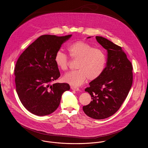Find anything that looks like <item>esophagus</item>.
I'll return each mask as SVG.
<instances>
[{"label":"esophagus","mask_w":148,"mask_h":148,"mask_svg":"<svg viewBox=\"0 0 148 148\" xmlns=\"http://www.w3.org/2000/svg\"><path fill=\"white\" fill-rule=\"evenodd\" d=\"M71 90H74V91H80V89L78 87H74V86H71Z\"/></svg>","instance_id":"1"}]
</instances>
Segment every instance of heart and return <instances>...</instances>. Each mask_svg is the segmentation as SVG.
I'll list each match as a JSON object with an SVG mask.
<instances>
[{
  "mask_svg": "<svg viewBox=\"0 0 148 148\" xmlns=\"http://www.w3.org/2000/svg\"><path fill=\"white\" fill-rule=\"evenodd\" d=\"M66 49L70 57L78 60L76 65L78 70L66 73L64 77L65 82L73 86H79L87 78L93 80L102 74L106 64V56L102 49L80 40L69 45ZM55 62L61 70L68 69V56L61 51L56 53Z\"/></svg>",
  "mask_w": 148,
  "mask_h": 148,
  "instance_id": "obj_1",
  "label": "heart"
}]
</instances>
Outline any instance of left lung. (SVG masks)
Wrapping results in <instances>:
<instances>
[{
    "mask_svg": "<svg viewBox=\"0 0 148 148\" xmlns=\"http://www.w3.org/2000/svg\"><path fill=\"white\" fill-rule=\"evenodd\" d=\"M96 39L107 50L108 61L102 74L85 89L92 100L83 110L92 118L102 119L115 114L125 100L132 84L133 68L121 47L102 36Z\"/></svg>",
    "mask_w": 148,
    "mask_h": 148,
    "instance_id": "left-lung-1",
    "label": "left lung"
}]
</instances>
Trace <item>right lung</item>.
Segmentation results:
<instances>
[{
    "label": "right lung",
    "instance_id": "1",
    "mask_svg": "<svg viewBox=\"0 0 148 148\" xmlns=\"http://www.w3.org/2000/svg\"><path fill=\"white\" fill-rule=\"evenodd\" d=\"M71 36L42 35L18 58L14 68L16 92L30 113L38 116L52 113L58 107L62 93L70 90L68 83L51 82L60 76L55 54Z\"/></svg>",
    "mask_w": 148,
    "mask_h": 148
}]
</instances>
